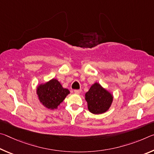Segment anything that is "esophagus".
Wrapping results in <instances>:
<instances>
[{
    "label": "esophagus",
    "instance_id": "34e87169",
    "mask_svg": "<svg viewBox=\"0 0 154 154\" xmlns=\"http://www.w3.org/2000/svg\"><path fill=\"white\" fill-rule=\"evenodd\" d=\"M81 92H82V90H74V92L75 94H79L81 93Z\"/></svg>",
    "mask_w": 154,
    "mask_h": 154
}]
</instances>
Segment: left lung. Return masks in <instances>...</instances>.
I'll return each instance as SVG.
<instances>
[{
    "label": "left lung",
    "mask_w": 154,
    "mask_h": 154,
    "mask_svg": "<svg viewBox=\"0 0 154 154\" xmlns=\"http://www.w3.org/2000/svg\"><path fill=\"white\" fill-rule=\"evenodd\" d=\"M85 96L88 110L93 114L105 113L110 108L113 100V95L96 82L90 87Z\"/></svg>",
    "instance_id": "8db88e82"
}]
</instances>
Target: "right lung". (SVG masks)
I'll list each match as a JSON object with an SVG mask.
<instances>
[{"label": "right lung", "instance_id": "add662e5", "mask_svg": "<svg viewBox=\"0 0 154 154\" xmlns=\"http://www.w3.org/2000/svg\"><path fill=\"white\" fill-rule=\"evenodd\" d=\"M69 93V90L62 87L60 83L56 79L40 84L36 89V94L41 103L51 110L58 108Z\"/></svg>", "mask_w": 154, "mask_h": 154}]
</instances>
